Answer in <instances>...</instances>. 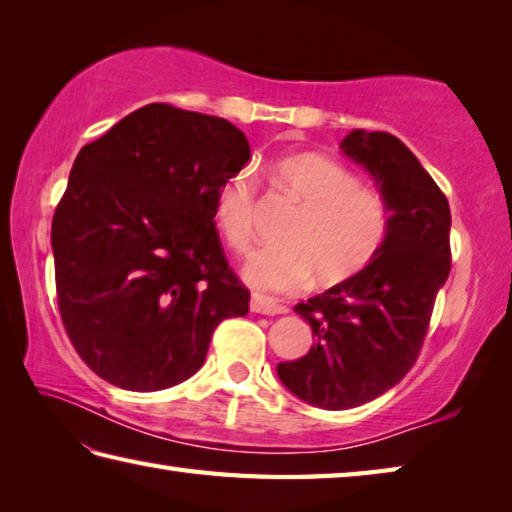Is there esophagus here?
<instances>
[{"label":"esophagus","mask_w":512,"mask_h":512,"mask_svg":"<svg viewBox=\"0 0 512 512\" xmlns=\"http://www.w3.org/2000/svg\"><path fill=\"white\" fill-rule=\"evenodd\" d=\"M249 308L251 312H258V315H283V312H288V308L276 303L274 299L263 297V294H251Z\"/></svg>","instance_id":"1"}]
</instances>
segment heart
I'll return each mask as SVG.
<instances>
[{
	"mask_svg": "<svg viewBox=\"0 0 512 512\" xmlns=\"http://www.w3.org/2000/svg\"><path fill=\"white\" fill-rule=\"evenodd\" d=\"M270 182L299 204L281 231V242L258 247L242 274L261 290L294 292L317 274L321 285L351 279L369 265L389 231V213L378 193L321 155L274 161ZM256 179L249 168L227 175L215 188L213 218L227 245L245 254L254 238Z\"/></svg>",
	"mask_w": 512,
	"mask_h": 512,
	"instance_id": "heart-1",
	"label": "heart"
}]
</instances>
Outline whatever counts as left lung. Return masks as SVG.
<instances>
[{
  "instance_id": "obj_1",
  "label": "left lung",
  "mask_w": 512,
  "mask_h": 512,
  "mask_svg": "<svg viewBox=\"0 0 512 512\" xmlns=\"http://www.w3.org/2000/svg\"><path fill=\"white\" fill-rule=\"evenodd\" d=\"M342 152L378 186L387 238L362 272L294 306L315 344L276 366L294 396L333 411L360 407L405 378L452 267L450 204L414 152L389 132L366 130L348 132Z\"/></svg>"
}]
</instances>
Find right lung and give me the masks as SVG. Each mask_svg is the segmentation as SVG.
<instances>
[{
	"label": "right lung",
	"instance_id": "right-lung-1",
	"mask_svg": "<svg viewBox=\"0 0 512 512\" xmlns=\"http://www.w3.org/2000/svg\"><path fill=\"white\" fill-rule=\"evenodd\" d=\"M249 159L220 116L150 103L83 146L53 215L62 324L98 378L161 391L204 364L249 290L224 261L215 188Z\"/></svg>",
	"mask_w": 512,
	"mask_h": 512
}]
</instances>
